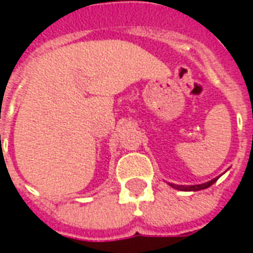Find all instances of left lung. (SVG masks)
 Returning a JSON list of instances; mask_svg holds the SVG:
<instances>
[{"label": "left lung", "instance_id": "8db88e82", "mask_svg": "<svg viewBox=\"0 0 253 253\" xmlns=\"http://www.w3.org/2000/svg\"><path fill=\"white\" fill-rule=\"evenodd\" d=\"M219 179V176L215 177V179H212V180L207 181V183H203V184H195V186H177V184H169L172 188H176V190H180V191H201L205 190V188H209L210 186H212L215 181Z\"/></svg>", "mask_w": 253, "mask_h": 253}]
</instances>
